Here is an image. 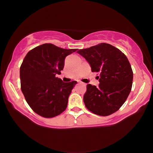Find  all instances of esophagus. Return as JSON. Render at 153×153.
Here are the masks:
<instances>
[{"label":"esophagus","mask_w":153,"mask_h":153,"mask_svg":"<svg viewBox=\"0 0 153 153\" xmlns=\"http://www.w3.org/2000/svg\"><path fill=\"white\" fill-rule=\"evenodd\" d=\"M79 84L84 85V86H86V84H84V83H83V82H79Z\"/></svg>","instance_id":"34e87169"}]
</instances>
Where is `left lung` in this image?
Listing matches in <instances>:
<instances>
[{
    "label": "left lung",
    "mask_w": 153,
    "mask_h": 153,
    "mask_svg": "<svg viewBox=\"0 0 153 153\" xmlns=\"http://www.w3.org/2000/svg\"><path fill=\"white\" fill-rule=\"evenodd\" d=\"M77 53L88 62L92 72H98V87L88 84L84 102L96 115L108 116L116 112L131 92L133 71L127 56L118 48L100 43Z\"/></svg>",
    "instance_id": "1"
}]
</instances>
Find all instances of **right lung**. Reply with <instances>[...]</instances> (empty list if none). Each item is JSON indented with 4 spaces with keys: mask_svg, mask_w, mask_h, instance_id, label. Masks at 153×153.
I'll use <instances>...</instances> for the list:
<instances>
[{
    "mask_svg": "<svg viewBox=\"0 0 153 153\" xmlns=\"http://www.w3.org/2000/svg\"><path fill=\"white\" fill-rule=\"evenodd\" d=\"M77 49H65L50 43L27 53L20 67L21 89L31 108L46 118L59 115L66 109L76 81L63 82L61 74L67 55Z\"/></svg>",
    "mask_w": 153,
    "mask_h": 153,
    "instance_id": "1",
    "label": "right lung"
}]
</instances>
